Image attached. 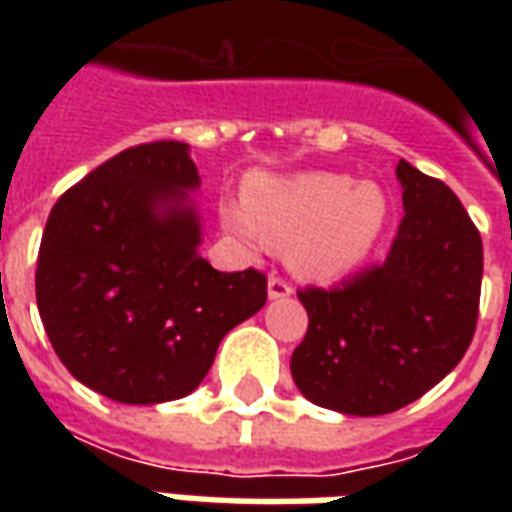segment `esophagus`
<instances>
[{
	"instance_id": "obj_1",
	"label": "esophagus",
	"mask_w": 512,
	"mask_h": 512,
	"mask_svg": "<svg viewBox=\"0 0 512 512\" xmlns=\"http://www.w3.org/2000/svg\"><path fill=\"white\" fill-rule=\"evenodd\" d=\"M290 293H293V285H290L288 279L271 274V279H268V296L271 299H288Z\"/></svg>"
}]
</instances>
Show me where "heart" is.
Returning <instances> with one entry per match:
<instances>
[{
  "label": "heart",
  "instance_id": "1",
  "mask_svg": "<svg viewBox=\"0 0 512 512\" xmlns=\"http://www.w3.org/2000/svg\"><path fill=\"white\" fill-rule=\"evenodd\" d=\"M384 219V191L337 172L257 180L246 211L227 213L244 241L288 252L290 266L310 279L343 277L359 266L381 235Z\"/></svg>",
  "mask_w": 512,
  "mask_h": 512
}]
</instances>
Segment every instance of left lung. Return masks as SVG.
I'll return each instance as SVG.
<instances>
[{"label": "left lung", "instance_id": "obj_1", "mask_svg": "<svg viewBox=\"0 0 512 512\" xmlns=\"http://www.w3.org/2000/svg\"><path fill=\"white\" fill-rule=\"evenodd\" d=\"M397 180L406 213L384 263L299 290L310 326L290 373L307 400L340 414L414 403L461 362L477 329L480 230L439 178L400 158Z\"/></svg>", "mask_w": 512, "mask_h": 512}]
</instances>
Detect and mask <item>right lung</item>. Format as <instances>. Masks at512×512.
I'll use <instances>...</instances> for the list:
<instances>
[{"label": "right lung", "instance_id": "1", "mask_svg": "<svg viewBox=\"0 0 512 512\" xmlns=\"http://www.w3.org/2000/svg\"><path fill=\"white\" fill-rule=\"evenodd\" d=\"M197 186L189 145L158 139L95 167L49 213L40 321L71 376L117 403L194 392L224 334L266 304L263 271L227 274L197 255Z\"/></svg>", "mask_w": 512, "mask_h": 512}]
</instances>
